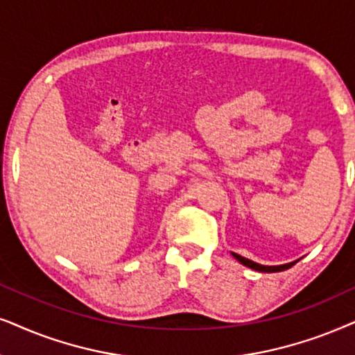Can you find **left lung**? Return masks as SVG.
Instances as JSON below:
<instances>
[{"label": "left lung", "mask_w": 355, "mask_h": 355, "mask_svg": "<svg viewBox=\"0 0 355 355\" xmlns=\"http://www.w3.org/2000/svg\"><path fill=\"white\" fill-rule=\"evenodd\" d=\"M232 255H234L236 260H239L242 266L252 268V270H257V272H282V270H286V268H290L291 266H295V262L284 263V266H260V263L252 262V260L242 257V255H239V254L232 252Z\"/></svg>", "instance_id": "obj_1"}]
</instances>
